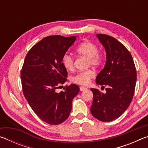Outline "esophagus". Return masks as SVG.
Wrapping results in <instances>:
<instances>
[{"instance_id": "34e87169", "label": "esophagus", "mask_w": 148, "mask_h": 148, "mask_svg": "<svg viewBox=\"0 0 148 148\" xmlns=\"http://www.w3.org/2000/svg\"><path fill=\"white\" fill-rule=\"evenodd\" d=\"M79 89H80V91H86V90L87 89V87H84V86H80L79 87Z\"/></svg>"}]
</instances>
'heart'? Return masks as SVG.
Listing matches in <instances>:
<instances>
[{"label": "heart", "instance_id": "heart-1", "mask_svg": "<svg viewBox=\"0 0 148 148\" xmlns=\"http://www.w3.org/2000/svg\"><path fill=\"white\" fill-rule=\"evenodd\" d=\"M76 54L79 56H83L87 59V66H99L102 63L103 56L101 51L98 50L97 44L91 41L82 42L75 49ZM62 63L67 71H71L74 69V58L71 55L65 54L62 57ZM95 73L93 70L87 69L86 71L77 72L71 77V81L75 84L80 85H87L92 78H93Z\"/></svg>", "mask_w": 148, "mask_h": 148}]
</instances>
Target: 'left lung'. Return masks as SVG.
Here are the masks:
<instances>
[{
	"instance_id": "1",
	"label": "left lung",
	"mask_w": 148,
	"mask_h": 148,
	"mask_svg": "<svg viewBox=\"0 0 148 148\" xmlns=\"http://www.w3.org/2000/svg\"><path fill=\"white\" fill-rule=\"evenodd\" d=\"M97 37L106 49V62L96 83L107 88L105 93L91 89L93 94L91 113L99 121L108 122L121 116L131 104L136 71L131 54L123 44L109 35L99 34Z\"/></svg>"
}]
</instances>
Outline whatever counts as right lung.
<instances>
[{"mask_svg":"<svg viewBox=\"0 0 148 148\" xmlns=\"http://www.w3.org/2000/svg\"><path fill=\"white\" fill-rule=\"evenodd\" d=\"M75 40V36L45 37L30 49L22 66L24 96L36 116L50 125L61 124L68 118L72 99L79 91L78 86L71 84L56 92L67 81L62 59Z\"/></svg>","mask_w":148,"mask_h":148,"instance_id":"right-lung-1","label":"right lung"}]
</instances>
